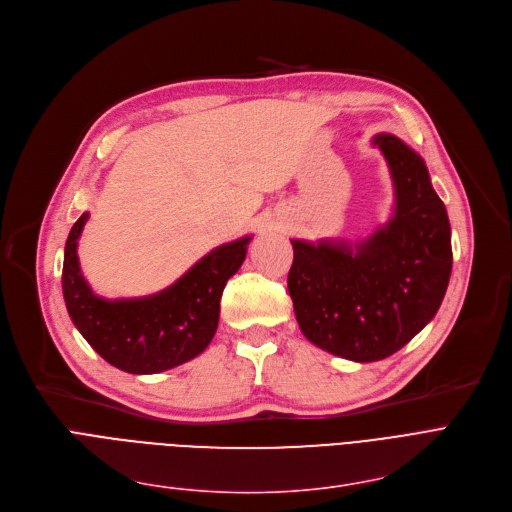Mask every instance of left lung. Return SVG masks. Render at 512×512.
I'll use <instances>...</instances> for the list:
<instances>
[{
	"label": "left lung",
	"instance_id": "1",
	"mask_svg": "<svg viewBox=\"0 0 512 512\" xmlns=\"http://www.w3.org/2000/svg\"><path fill=\"white\" fill-rule=\"evenodd\" d=\"M392 173L396 208L367 239H291L287 289L308 342L354 362L383 360L440 310L452 273L450 221L423 158L394 135H375Z\"/></svg>",
	"mask_w": 512,
	"mask_h": 512
}]
</instances>
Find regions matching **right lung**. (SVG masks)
<instances>
[{
	"label": "right lung",
	"mask_w": 512,
	"mask_h": 512,
	"mask_svg": "<svg viewBox=\"0 0 512 512\" xmlns=\"http://www.w3.org/2000/svg\"><path fill=\"white\" fill-rule=\"evenodd\" d=\"M89 212L72 225L62 266L68 314L87 344L112 367L152 375L202 354L218 327L227 281L246 260L250 235L214 248L173 285L145 298L106 300L87 285L77 256Z\"/></svg>",
	"instance_id": "1"
}]
</instances>
